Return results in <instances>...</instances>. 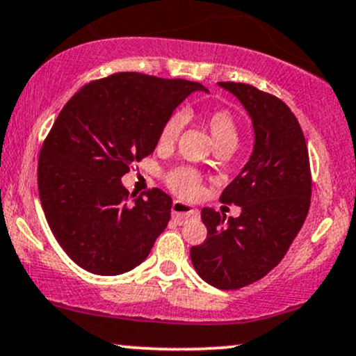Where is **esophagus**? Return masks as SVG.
I'll return each instance as SVG.
<instances>
[{
    "label": "esophagus",
    "mask_w": 356,
    "mask_h": 356,
    "mask_svg": "<svg viewBox=\"0 0 356 356\" xmlns=\"http://www.w3.org/2000/svg\"><path fill=\"white\" fill-rule=\"evenodd\" d=\"M172 217L179 225L188 222L191 218L199 217V210L193 209L188 204H184L181 200H174L172 204Z\"/></svg>",
    "instance_id": "esophagus-1"
}]
</instances>
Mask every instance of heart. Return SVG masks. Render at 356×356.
<instances>
[{
    "label": "heart",
    "instance_id": "obj_1",
    "mask_svg": "<svg viewBox=\"0 0 356 356\" xmlns=\"http://www.w3.org/2000/svg\"><path fill=\"white\" fill-rule=\"evenodd\" d=\"M207 128L211 134L215 146L218 147H228L233 149L238 145L240 139V131H238V124L235 116L227 108H215V110L209 111L205 115ZM184 126V116L182 113L170 115L165 123L163 124L159 133V146L161 147H170L175 145L179 134L182 131ZM202 177L195 169L192 168H175L168 174V186L172 188L175 193L181 197H192L199 195L200 192Z\"/></svg>",
    "mask_w": 356,
    "mask_h": 356
}]
</instances>
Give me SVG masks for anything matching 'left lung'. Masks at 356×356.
<instances>
[{
    "mask_svg": "<svg viewBox=\"0 0 356 356\" xmlns=\"http://www.w3.org/2000/svg\"><path fill=\"white\" fill-rule=\"evenodd\" d=\"M248 111L254 149L220 195L241 207L238 218L202 209L207 238L191 248L199 276L218 289H240L281 263L302 228L312 195L309 151L298 118L284 102L253 85L218 82Z\"/></svg>",
    "mask_w": 356,
    "mask_h": 356,
    "instance_id": "left-lung-1",
    "label": "left lung"
}]
</instances>
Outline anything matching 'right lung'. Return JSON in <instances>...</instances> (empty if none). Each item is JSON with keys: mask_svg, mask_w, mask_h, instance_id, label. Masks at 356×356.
I'll return each mask as SVG.
<instances>
[{"mask_svg": "<svg viewBox=\"0 0 356 356\" xmlns=\"http://www.w3.org/2000/svg\"><path fill=\"white\" fill-rule=\"evenodd\" d=\"M197 90L209 92L191 80L118 72L83 85L54 121L39 152L40 204L85 271H131L165 230L172 199L157 187L129 195L121 177L154 151L165 120Z\"/></svg>", "mask_w": 356, "mask_h": 356, "instance_id": "add662e5", "label": "right lung"}]
</instances>
